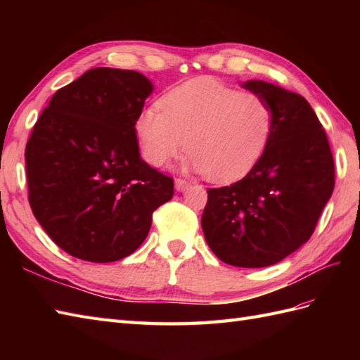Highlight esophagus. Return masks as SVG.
<instances>
[{"mask_svg": "<svg viewBox=\"0 0 360 360\" xmlns=\"http://www.w3.org/2000/svg\"><path fill=\"white\" fill-rule=\"evenodd\" d=\"M190 187V182L186 179H174V188L178 192H186V190Z\"/></svg>", "mask_w": 360, "mask_h": 360, "instance_id": "obj_1", "label": "esophagus"}]
</instances>
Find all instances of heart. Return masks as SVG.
I'll return each instance as SVG.
<instances>
[{"label":"heart","instance_id":"b5f03b06","mask_svg":"<svg viewBox=\"0 0 360 360\" xmlns=\"http://www.w3.org/2000/svg\"><path fill=\"white\" fill-rule=\"evenodd\" d=\"M134 129L142 156L164 167L186 147L184 167L213 182L246 176L269 141L272 111L263 97L213 79H195L168 91L158 108L139 112Z\"/></svg>","mask_w":360,"mask_h":360}]
</instances>
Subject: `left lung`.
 <instances>
[{
  "instance_id": "obj_1",
  "label": "left lung",
  "mask_w": 360,
  "mask_h": 360,
  "mask_svg": "<svg viewBox=\"0 0 360 360\" xmlns=\"http://www.w3.org/2000/svg\"><path fill=\"white\" fill-rule=\"evenodd\" d=\"M241 86L271 106L269 141L241 181L207 190L201 226L221 262L266 267L311 238L333 195L334 159L307 98L263 80Z\"/></svg>"
}]
</instances>
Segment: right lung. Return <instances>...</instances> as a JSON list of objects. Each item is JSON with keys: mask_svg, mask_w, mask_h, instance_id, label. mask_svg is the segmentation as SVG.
I'll list each match as a JSON object with an SVG mask.
<instances>
[{"mask_svg": "<svg viewBox=\"0 0 360 360\" xmlns=\"http://www.w3.org/2000/svg\"><path fill=\"white\" fill-rule=\"evenodd\" d=\"M153 93L137 71L94 68L58 89L26 145L29 204L51 240L93 263L131 255L173 179L139 155L134 122Z\"/></svg>", "mask_w": 360, "mask_h": 360, "instance_id": "add662e5", "label": "right lung"}]
</instances>
